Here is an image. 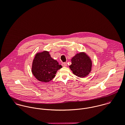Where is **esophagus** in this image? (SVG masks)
<instances>
[{
    "instance_id": "obj_1",
    "label": "esophagus",
    "mask_w": 125,
    "mask_h": 125,
    "mask_svg": "<svg viewBox=\"0 0 125 125\" xmlns=\"http://www.w3.org/2000/svg\"><path fill=\"white\" fill-rule=\"evenodd\" d=\"M62 66L63 67H66V66H67V63L63 62V63H62Z\"/></svg>"
}]
</instances>
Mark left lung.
<instances>
[{"instance_id":"left-lung-1","label":"left lung","mask_w":125,"mask_h":125,"mask_svg":"<svg viewBox=\"0 0 125 125\" xmlns=\"http://www.w3.org/2000/svg\"><path fill=\"white\" fill-rule=\"evenodd\" d=\"M69 66L73 73L78 77L83 78L89 74L92 68V61L88 54L84 52L76 53L71 59Z\"/></svg>"}]
</instances>
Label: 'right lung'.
Wrapping results in <instances>:
<instances>
[{
    "instance_id": "add662e5",
    "label": "right lung",
    "mask_w": 125,
    "mask_h": 125,
    "mask_svg": "<svg viewBox=\"0 0 125 125\" xmlns=\"http://www.w3.org/2000/svg\"><path fill=\"white\" fill-rule=\"evenodd\" d=\"M61 68L62 65L51 57L49 52L44 51L36 54L33 61L32 72L38 81L46 83L53 79Z\"/></svg>"
}]
</instances>
